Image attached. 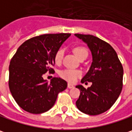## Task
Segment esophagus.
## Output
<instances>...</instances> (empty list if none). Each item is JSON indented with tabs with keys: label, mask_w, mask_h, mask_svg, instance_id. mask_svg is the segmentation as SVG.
Returning a JSON list of instances; mask_svg holds the SVG:
<instances>
[{
	"label": "esophagus",
	"mask_w": 132,
	"mask_h": 132,
	"mask_svg": "<svg viewBox=\"0 0 132 132\" xmlns=\"http://www.w3.org/2000/svg\"><path fill=\"white\" fill-rule=\"evenodd\" d=\"M74 86H73V84H71V83H68V88H69V89H72V88H73Z\"/></svg>",
	"instance_id": "1"
}]
</instances>
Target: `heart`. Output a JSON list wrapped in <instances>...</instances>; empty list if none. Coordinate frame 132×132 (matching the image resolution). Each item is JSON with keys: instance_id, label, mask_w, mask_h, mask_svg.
<instances>
[{"instance_id": "1", "label": "heart", "mask_w": 132, "mask_h": 132, "mask_svg": "<svg viewBox=\"0 0 132 132\" xmlns=\"http://www.w3.org/2000/svg\"><path fill=\"white\" fill-rule=\"evenodd\" d=\"M73 52L79 59L82 56L88 55L87 50L84 46H78L74 47ZM63 54H64V51L61 49L59 50L57 52H55V54L54 55V61L56 64H59V63L61 62L62 57H63ZM59 74H60L61 77L65 80H67L68 82H74V81L77 80V79L78 77H80L81 76L82 73H81V71H77V70L65 69V70L60 71Z\"/></svg>"}]
</instances>
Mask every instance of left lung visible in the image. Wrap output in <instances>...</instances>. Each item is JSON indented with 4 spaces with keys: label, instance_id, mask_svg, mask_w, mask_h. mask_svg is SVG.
<instances>
[{
    "label": "left lung",
    "instance_id": "obj_1",
    "mask_svg": "<svg viewBox=\"0 0 132 132\" xmlns=\"http://www.w3.org/2000/svg\"><path fill=\"white\" fill-rule=\"evenodd\" d=\"M75 36L87 44L92 55L89 70L81 80L92 84L88 89L82 85L76 86L80 90L76 105L86 114L98 115L110 108L119 98L122 89L123 68L108 43L90 34Z\"/></svg>",
    "mask_w": 132,
    "mask_h": 132
}]
</instances>
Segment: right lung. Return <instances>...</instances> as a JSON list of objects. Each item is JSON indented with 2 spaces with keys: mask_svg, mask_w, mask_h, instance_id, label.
<instances>
[{
  "mask_svg": "<svg viewBox=\"0 0 132 132\" xmlns=\"http://www.w3.org/2000/svg\"><path fill=\"white\" fill-rule=\"evenodd\" d=\"M71 34H49L24 42L12 58L9 67V88L24 110L39 114L53 107L58 94L68 86L65 80L54 77L43 80L46 72L53 73L54 55Z\"/></svg>",
  "mask_w": 132,
  "mask_h": 132,
  "instance_id": "obj_1",
  "label": "right lung"
}]
</instances>
